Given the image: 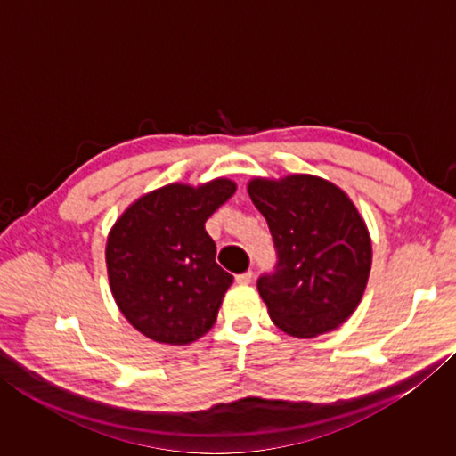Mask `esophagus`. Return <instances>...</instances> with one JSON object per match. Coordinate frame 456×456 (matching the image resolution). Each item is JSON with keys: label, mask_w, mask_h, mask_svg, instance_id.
Returning a JSON list of instances; mask_svg holds the SVG:
<instances>
[{"label": "esophagus", "mask_w": 456, "mask_h": 456, "mask_svg": "<svg viewBox=\"0 0 456 456\" xmlns=\"http://www.w3.org/2000/svg\"><path fill=\"white\" fill-rule=\"evenodd\" d=\"M235 281H237V283H241V285L251 283V281H253V272H243V273H239V275L235 277Z\"/></svg>", "instance_id": "obj_1"}]
</instances>
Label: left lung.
I'll return each mask as SVG.
<instances>
[{
    "label": "left lung",
    "mask_w": 456,
    "mask_h": 456,
    "mask_svg": "<svg viewBox=\"0 0 456 456\" xmlns=\"http://www.w3.org/2000/svg\"><path fill=\"white\" fill-rule=\"evenodd\" d=\"M247 191L277 251L273 272L257 280L269 318L296 338L336 330L358 307L372 265L358 209L342 189L312 175L253 179Z\"/></svg>",
    "instance_id": "8db88e82"
}]
</instances>
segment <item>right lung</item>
<instances>
[{"mask_svg": "<svg viewBox=\"0 0 456 456\" xmlns=\"http://www.w3.org/2000/svg\"><path fill=\"white\" fill-rule=\"evenodd\" d=\"M235 192L217 179L167 184L128 207L106 243L112 296L125 318L154 342L191 344L217 320L233 275L215 261L205 221Z\"/></svg>", "mask_w": 456, "mask_h": 456, "instance_id": "obj_1", "label": "right lung"}]
</instances>
